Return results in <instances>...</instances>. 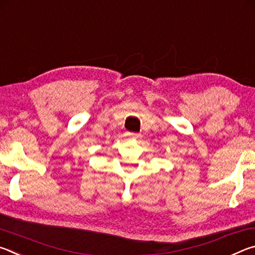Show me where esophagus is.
Returning <instances> with one entry per match:
<instances>
[{"label":"esophagus","mask_w":255,"mask_h":255,"mask_svg":"<svg viewBox=\"0 0 255 255\" xmlns=\"http://www.w3.org/2000/svg\"><path fill=\"white\" fill-rule=\"evenodd\" d=\"M129 137L132 138V139H138V138L141 137V135H140V133H137V132H130V133H129Z\"/></svg>","instance_id":"obj_1"}]
</instances>
